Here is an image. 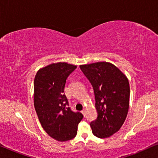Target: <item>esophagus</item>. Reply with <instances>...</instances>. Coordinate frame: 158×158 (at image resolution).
Wrapping results in <instances>:
<instances>
[{
  "mask_svg": "<svg viewBox=\"0 0 158 158\" xmlns=\"http://www.w3.org/2000/svg\"><path fill=\"white\" fill-rule=\"evenodd\" d=\"M81 113H82V114L84 115V116L85 117V116H86V110H84V109L82 110H81Z\"/></svg>",
  "mask_w": 158,
  "mask_h": 158,
  "instance_id": "esophagus-1",
  "label": "esophagus"
}]
</instances>
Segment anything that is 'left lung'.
<instances>
[{
    "label": "left lung",
    "mask_w": 158,
    "mask_h": 158,
    "mask_svg": "<svg viewBox=\"0 0 158 158\" xmlns=\"http://www.w3.org/2000/svg\"><path fill=\"white\" fill-rule=\"evenodd\" d=\"M92 85L98 116L91 122L93 134L106 138L121 128L128 111L130 86L127 77L114 64L96 62L80 66Z\"/></svg>",
    "instance_id": "8db88e82"
}]
</instances>
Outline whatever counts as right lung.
Wrapping results in <instances>:
<instances>
[{"label":"right lung","mask_w":158,"mask_h":158,"mask_svg":"<svg viewBox=\"0 0 158 158\" xmlns=\"http://www.w3.org/2000/svg\"><path fill=\"white\" fill-rule=\"evenodd\" d=\"M77 67L65 62L49 64L37 72L34 80V105L42 127L58 141L77 135L84 116L69 106L64 94L66 81Z\"/></svg>","instance_id":"add662e5"}]
</instances>
